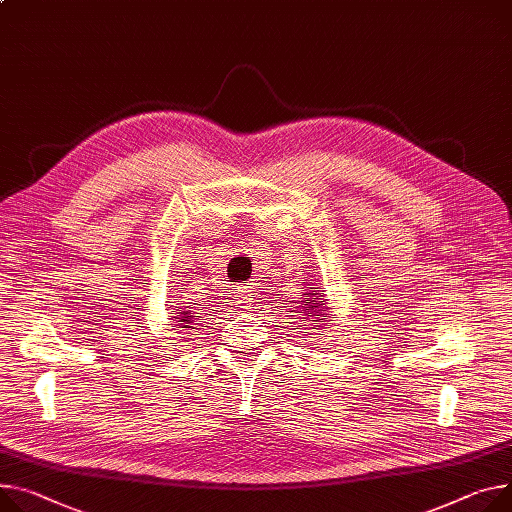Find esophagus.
<instances>
[{"mask_svg":"<svg viewBox=\"0 0 512 512\" xmlns=\"http://www.w3.org/2000/svg\"><path fill=\"white\" fill-rule=\"evenodd\" d=\"M235 297H238V303H242L240 307H250L248 303H250V295H248V291H240L238 295H235Z\"/></svg>","mask_w":512,"mask_h":512,"instance_id":"obj_1","label":"esophagus"}]
</instances>
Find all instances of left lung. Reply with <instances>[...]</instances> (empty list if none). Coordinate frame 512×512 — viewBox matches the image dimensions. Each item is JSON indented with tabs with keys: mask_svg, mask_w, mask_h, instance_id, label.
<instances>
[{
	"mask_svg": "<svg viewBox=\"0 0 512 512\" xmlns=\"http://www.w3.org/2000/svg\"><path fill=\"white\" fill-rule=\"evenodd\" d=\"M307 295H309V293H307ZM311 295H318V293H311ZM307 303H309V309H316V307H318V311H324V313H322V318H324V320H328V316H326V307H324V309H320V305H324L322 301H320V305H318V303H311V299H305V305H307ZM305 305H303V309H301V311H307V307H305ZM313 322H316V320H313Z\"/></svg>",
	"mask_w": 512,
	"mask_h": 512,
	"instance_id": "obj_1",
	"label": "left lung"
}]
</instances>
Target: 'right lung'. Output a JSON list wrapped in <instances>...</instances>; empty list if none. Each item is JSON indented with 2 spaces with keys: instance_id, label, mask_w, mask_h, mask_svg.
<instances>
[{
  "instance_id": "obj_1",
  "label": "right lung",
  "mask_w": 512,
  "mask_h": 512,
  "mask_svg": "<svg viewBox=\"0 0 512 512\" xmlns=\"http://www.w3.org/2000/svg\"><path fill=\"white\" fill-rule=\"evenodd\" d=\"M180 313H182V318H178V322H184V324H192L196 318L199 316H190V311H182V309H178ZM182 328H192V326H182Z\"/></svg>"
}]
</instances>
